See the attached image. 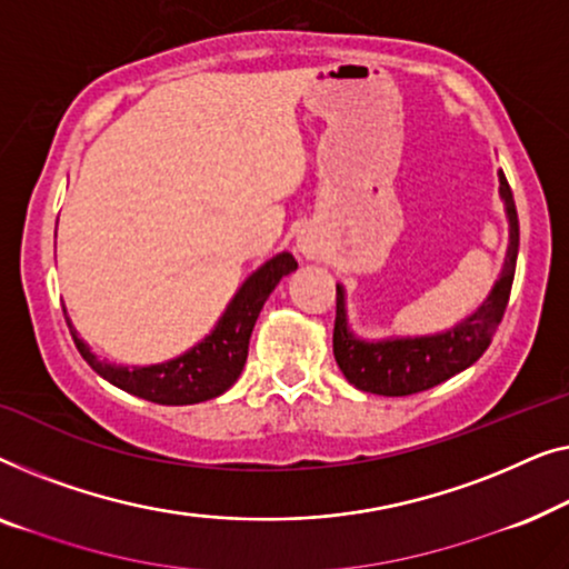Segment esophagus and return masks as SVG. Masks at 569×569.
<instances>
[{"label": "esophagus", "instance_id": "34e87169", "mask_svg": "<svg viewBox=\"0 0 569 569\" xmlns=\"http://www.w3.org/2000/svg\"><path fill=\"white\" fill-rule=\"evenodd\" d=\"M296 250H299L307 260H317L322 254V239H319L315 231H301L299 239H296Z\"/></svg>", "mask_w": 569, "mask_h": 569}]
</instances>
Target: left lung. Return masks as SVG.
I'll return each mask as SVG.
<instances>
[{
    "instance_id": "obj_1",
    "label": "left lung",
    "mask_w": 569,
    "mask_h": 569,
    "mask_svg": "<svg viewBox=\"0 0 569 569\" xmlns=\"http://www.w3.org/2000/svg\"><path fill=\"white\" fill-rule=\"evenodd\" d=\"M498 180L510 227L506 262H502L500 278L495 281L492 291L487 293V299L467 319L436 335L363 340L350 330L346 288L338 283V315H335L332 350L342 376L356 389L381 397L418 395V391L433 389L441 381L461 373L463 368L475 366L485 350L490 348L492 335L498 330L502 315H506L518 260L516 201L502 170L498 172Z\"/></svg>"
}]
</instances>
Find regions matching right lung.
Listing matches in <instances>:
<instances>
[{
    "instance_id": "obj_1",
    "label": "right lung",
    "mask_w": 569,
    "mask_h": 569,
    "mask_svg": "<svg viewBox=\"0 0 569 569\" xmlns=\"http://www.w3.org/2000/svg\"><path fill=\"white\" fill-rule=\"evenodd\" d=\"M296 268L299 266H296L291 252H278L276 258L262 262L239 286L234 299L227 303L213 330L201 342L186 350V353L170 358L164 363L118 366L100 361L90 346L79 338L69 317L67 325L84 361L92 366L94 373H100L113 387L157 405H198L223 395L239 379L247 361L252 327L258 322L262 303L268 301L273 288L281 283V278L293 273Z\"/></svg>"
}]
</instances>
